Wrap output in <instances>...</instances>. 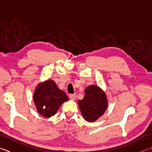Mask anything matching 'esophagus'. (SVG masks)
<instances>
[{
  "instance_id": "obj_1",
  "label": "esophagus",
  "mask_w": 152,
  "mask_h": 152,
  "mask_svg": "<svg viewBox=\"0 0 152 152\" xmlns=\"http://www.w3.org/2000/svg\"><path fill=\"white\" fill-rule=\"evenodd\" d=\"M69 97L70 99H72V100H75L77 98V95L75 94H70L69 95Z\"/></svg>"
}]
</instances>
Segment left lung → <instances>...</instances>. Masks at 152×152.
I'll list each match as a JSON object with an SVG mask.
<instances>
[{
    "mask_svg": "<svg viewBox=\"0 0 152 152\" xmlns=\"http://www.w3.org/2000/svg\"><path fill=\"white\" fill-rule=\"evenodd\" d=\"M78 105L83 118L91 123L103 115L107 107V99L99 86L91 85L85 90V97L78 101Z\"/></svg>",
    "mask_w": 152,
    "mask_h": 152,
    "instance_id": "obj_1",
    "label": "left lung"
}]
</instances>
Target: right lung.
Returning <instances> with one entry per match:
<instances>
[{
    "instance_id": "right-lung-1",
    "label": "right lung",
    "mask_w": 152,
    "mask_h": 152,
    "mask_svg": "<svg viewBox=\"0 0 152 152\" xmlns=\"http://www.w3.org/2000/svg\"><path fill=\"white\" fill-rule=\"evenodd\" d=\"M68 99L66 93L59 89L52 80L39 83L33 94V100L37 111L47 118L54 115L61 105Z\"/></svg>"
}]
</instances>
